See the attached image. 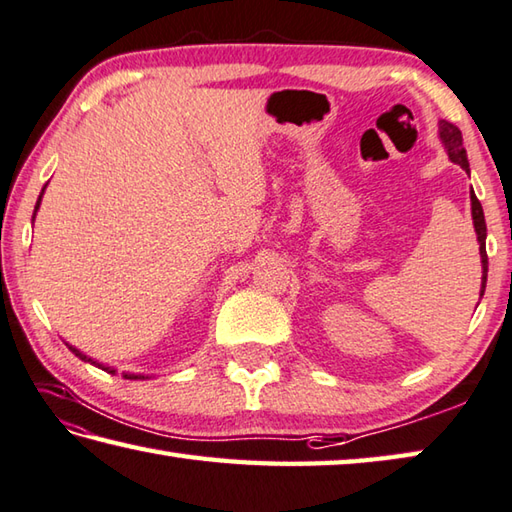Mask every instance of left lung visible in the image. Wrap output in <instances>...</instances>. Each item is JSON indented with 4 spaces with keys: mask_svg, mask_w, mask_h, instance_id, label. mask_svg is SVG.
<instances>
[{
    "mask_svg": "<svg viewBox=\"0 0 512 512\" xmlns=\"http://www.w3.org/2000/svg\"><path fill=\"white\" fill-rule=\"evenodd\" d=\"M439 136L448 150V156L452 163L461 165L463 170L470 172V163H468V154L466 147H463V136L461 129L457 125L448 123V120H441L439 123ZM470 201H472V221H475V232H477V241H479V255H481V295L486 291V280H488V255H486V219H483V208L479 199L475 197V192H470Z\"/></svg>",
    "mask_w": 512,
    "mask_h": 512,
    "instance_id": "1",
    "label": "left lung"
}]
</instances>
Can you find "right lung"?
Listing matches in <instances>:
<instances>
[{
    "label": "right lung",
    "mask_w": 512,
    "mask_h": 512,
    "mask_svg": "<svg viewBox=\"0 0 512 512\" xmlns=\"http://www.w3.org/2000/svg\"><path fill=\"white\" fill-rule=\"evenodd\" d=\"M42 194H44V190H42ZM42 194H40V199H37V203H35V212H37V208H40V201H42ZM35 212H33V219H35ZM73 353H76V356L80 358V360H85V362H91V365H96V367H100L102 371H107V374H116V369L114 367H105V365H100L98 360H94V358H89V356H85V353H82L80 349H76V347H71V345H67ZM127 380H145L147 376H143V374H123Z\"/></svg>",
    "instance_id": "add662e5"
}]
</instances>
